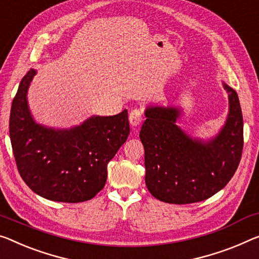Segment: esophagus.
I'll return each mask as SVG.
<instances>
[{"label":"esophagus","mask_w":259,"mask_h":259,"mask_svg":"<svg viewBox=\"0 0 259 259\" xmlns=\"http://www.w3.org/2000/svg\"><path fill=\"white\" fill-rule=\"evenodd\" d=\"M142 121V111L139 109H134L131 111L130 113V122L133 127H137L140 125V122Z\"/></svg>","instance_id":"1"}]
</instances>
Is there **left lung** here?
Listing matches in <instances>:
<instances>
[{"mask_svg": "<svg viewBox=\"0 0 259 259\" xmlns=\"http://www.w3.org/2000/svg\"><path fill=\"white\" fill-rule=\"evenodd\" d=\"M222 85L228 94V114L219 133L206 140L177 125L181 107L152 105L145 110L140 131L145 181L158 200L177 205L206 200L235 174L243 149V117L236 91L225 82Z\"/></svg>", "mask_w": 259, "mask_h": 259, "instance_id": "obj_1", "label": "left lung"}]
</instances>
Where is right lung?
<instances>
[{"instance_id":"obj_1","label":"right lung","mask_w":259,"mask_h":259,"mask_svg":"<svg viewBox=\"0 0 259 259\" xmlns=\"http://www.w3.org/2000/svg\"><path fill=\"white\" fill-rule=\"evenodd\" d=\"M35 74L31 68L22 78L10 111L9 133L19 175L49 200H89L104 188L107 163L128 138L127 110L116 116H91L69 128L38 124L27 102Z\"/></svg>"}]
</instances>
